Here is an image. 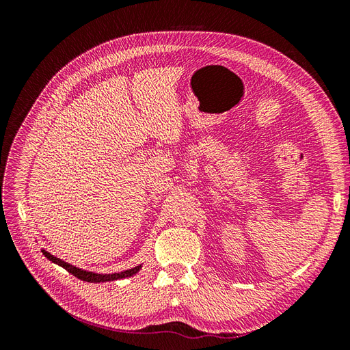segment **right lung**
I'll return each instance as SVG.
<instances>
[{
	"label": "right lung",
	"instance_id": "add662e5",
	"mask_svg": "<svg viewBox=\"0 0 350 350\" xmlns=\"http://www.w3.org/2000/svg\"><path fill=\"white\" fill-rule=\"evenodd\" d=\"M42 254L44 256L52 261L58 264V266L64 267L68 273H71L72 276L79 278L80 280H84V282H90V283H103V282H112V280H120V279H125V278H131L134 276V274L139 273L142 270V264H139V266H135L133 269H129V270H124V271H120V273H109V274H102V273H94V271H89V270H83L80 267H76L72 266V264L61 260L55 256H52L51 252H48L46 250H42Z\"/></svg>",
	"mask_w": 350,
	"mask_h": 350
}]
</instances>
